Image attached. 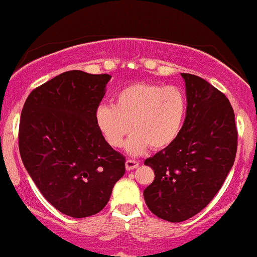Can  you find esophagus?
Returning <instances> with one entry per match:
<instances>
[{"label":"esophagus","instance_id":"34e87169","mask_svg":"<svg viewBox=\"0 0 257 257\" xmlns=\"http://www.w3.org/2000/svg\"><path fill=\"white\" fill-rule=\"evenodd\" d=\"M125 165H126V170L130 171V170L137 169V167H139V165H140V162L136 161V160H127Z\"/></svg>","mask_w":257,"mask_h":257}]
</instances>
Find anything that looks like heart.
I'll list each match as a JSON object with an SVG mask.
<instances>
[{"mask_svg":"<svg viewBox=\"0 0 257 257\" xmlns=\"http://www.w3.org/2000/svg\"><path fill=\"white\" fill-rule=\"evenodd\" d=\"M185 93L176 86L136 82L121 88L115 103L101 105L96 111V123L106 141L121 147L130 131L127 151L140 155L151 147L162 150L179 137L186 116Z\"/></svg>","mask_w":257,"mask_h":257,"instance_id":"obj_1","label":"heart"}]
</instances>
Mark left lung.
<instances>
[{"label":"left lung","instance_id":"8db88e82","mask_svg":"<svg viewBox=\"0 0 257 257\" xmlns=\"http://www.w3.org/2000/svg\"><path fill=\"white\" fill-rule=\"evenodd\" d=\"M187 110L179 137L145 160L155 180L144 197L152 214L181 222L210 204L235 161L237 130L232 106L207 81L181 73Z\"/></svg>","mask_w":257,"mask_h":257}]
</instances>
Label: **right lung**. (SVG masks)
Masks as SVG:
<instances>
[{"label": "right lung", "mask_w": 257, "mask_h": 257, "mask_svg": "<svg viewBox=\"0 0 257 257\" xmlns=\"http://www.w3.org/2000/svg\"><path fill=\"white\" fill-rule=\"evenodd\" d=\"M110 78L67 71L35 88L22 108V162L43 197L71 217L100 212L125 174V157L96 123Z\"/></svg>", "instance_id": "obj_1"}]
</instances>
